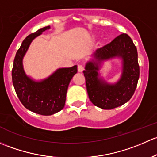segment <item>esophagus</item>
<instances>
[{
    "label": "esophagus",
    "mask_w": 157,
    "mask_h": 157,
    "mask_svg": "<svg viewBox=\"0 0 157 157\" xmlns=\"http://www.w3.org/2000/svg\"><path fill=\"white\" fill-rule=\"evenodd\" d=\"M84 70V67L82 64H78V72H83Z\"/></svg>",
    "instance_id": "obj_1"
}]
</instances>
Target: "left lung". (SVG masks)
I'll use <instances>...</instances> for the list:
<instances>
[{"label": "left lung", "instance_id": "obj_1", "mask_svg": "<svg viewBox=\"0 0 157 157\" xmlns=\"http://www.w3.org/2000/svg\"><path fill=\"white\" fill-rule=\"evenodd\" d=\"M115 56L123 59L124 70L121 80L109 85L98 78L97 71L101 61ZM94 56L95 60L88 62L83 71L90 101L103 109H114L128 102L135 93L140 75L138 51L132 38L122 34L97 50Z\"/></svg>", "mask_w": 157, "mask_h": 157}]
</instances>
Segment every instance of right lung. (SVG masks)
<instances>
[{
  "label": "right lung",
  "mask_w": 157,
  "mask_h": 157,
  "mask_svg": "<svg viewBox=\"0 0 157 157\" xmlns=\"http://www.w3.org/2000/svg\"><path fill=\"white\" fill-rule=\"evenodd\" d=\"M49 29V25L40 29L24 39L16 54L12 69L13 85L20 102L29 110L43 116H51L63 109L69 84L78 71L77 66L62 68L40 82L25 75L22 68L23 56L32 40Z\"/></svg>",
  "instance_id": "obj_1"
}]
</instances>
